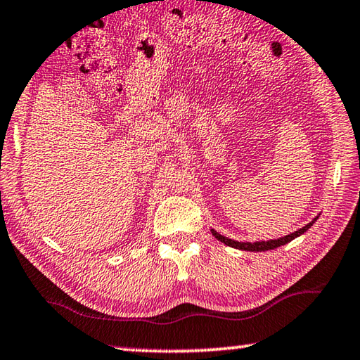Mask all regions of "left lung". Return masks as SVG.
<instances>
[{
	"label": "left lung",
	"instance_id": "obj_1",
	"mask_svg": "<svg viewBox=\"0 0 360 360\" xmlns=\"http://www.w3.org/2000/svg\"><path fill=\"white\" fill-rule=\"evenodd\" d=\"M316 219H318V217H316ZM316 219H314V221H316ZM314 221H313V222H309V224H307V225H304V227H302L300 230L294 231V233H290V235H285V236H283V238H278V240H270V241L241 243V241H235V240L225 238V236H222L221 233H217L216 230H211V231H212V235H214L219 241H222V243H224V245L231 246V248H235V249H241V251H252V252H260V251H270V249H275V248H279V246H284V245H288L289 241H292V240H294V238H297V236L303 235L304 231H307L309 227H311V225L314 224Z\"/></svg>",
	"mask_w": 360,
	"mask_h": 360
}]
</instances>
